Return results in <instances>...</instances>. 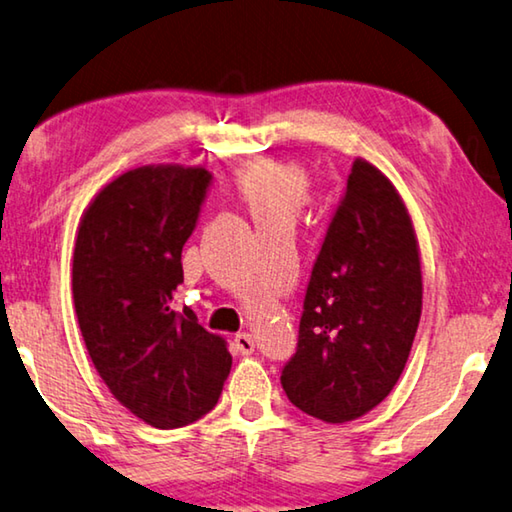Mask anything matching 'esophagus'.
I'll list each match as a JSON object with an SVG mask.
<instances>
[{"mask_svg":"<svg viewBox=\"0 0 512 512\" xmlns=\"http://www.w3.org/2000/svg\"><path fill=\"white\" fill-rule=\"evenodd\" d=\"M234 348H237V353H241V355L253 353L255 351L253 335H248V332H239V335L234 337Z\"/></svg>","mask_w":512,"mask_h":512,"instance_id":"esophagus-1","label":"esophagus"}]
</instances>
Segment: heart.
Wrapping results in <instances>:
<instances>
[{"instance_id":"obj_1","label":"heart","mask_w":512,"mask_h":512,"mask_svg":"<svg viewBox=\"0 0 512 512\" xmlns=\"http://www.w3.org/2000/svg\"><path fill=\"white\" fill-rule=\"evenodd\" d=\"M232 191L253 216V221H294L310 198V177L294 159L255 157L239 164L230 175Z\"/></svg>"}]
</instances>
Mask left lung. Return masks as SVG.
I'll return each mask as SVG.
<instances>
[{
    "instance_id": "left-lung-1",
    "label": "left lung",
    "mask_w": 512,
    "mask_h": 512,
    "mask_svg": "<svg viewBox=\"0 0 512 512\" xmlns=\"http://www.w3.org/2000/svg\"><path fill=\"white\" fill-rule=\"evenodd\" d=\"M419 243L394 184L355 159L307 285L282 387L328 424L358 419L392 392L421 316Z\"/></svg>"
}]
</instances>
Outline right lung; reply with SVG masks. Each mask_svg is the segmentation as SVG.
I'll list each match as a JSON object with an SVG mask.
<instances>
[{
    "mask_svg": "<svg viewBox=\"0 0 512 512\" xmlns=\"http://www.w3.org/2000/svg\"><path fill=\"white\" fill-rule=\"evenodd\" d=\"M209 184L200 166L127 170L81 214L72 255V298L97 373L132 415L164 431L207 415L232 367L225 339L173 303Z\"/></svg>",
    "mask_w": 512,
    "mask_h": 512,
    "instance_id": "right-lung-1",
    "label": "right lung"
}]
</instances>
